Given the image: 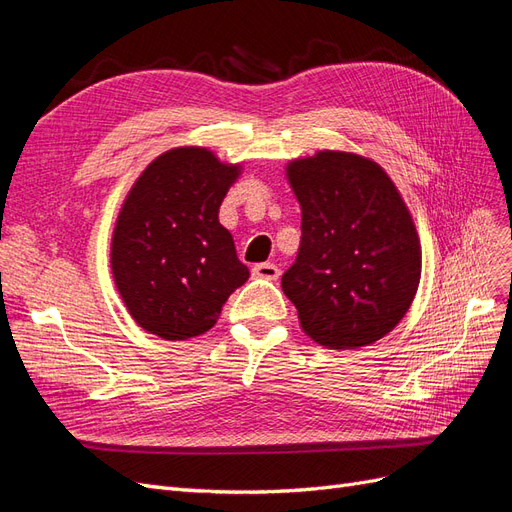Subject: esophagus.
Segmentation results:
<instances>
[{
	"label": "esophagus",
	"mask_w": 512,
	"mask_h": 512,
	"mask_svg": "<svg viewBox=\"0 0 512 512\" xmlns=\"http://www.w3.org/2000/svg\"><path fill=\"white\" fill-rule=\"evenodd\" d=\"M252 275L260 277V280H277V277H280V269H277L273 262H260V265L252 269Z\"/></svg>",
	"instance_id": "1"
}]
</instances>
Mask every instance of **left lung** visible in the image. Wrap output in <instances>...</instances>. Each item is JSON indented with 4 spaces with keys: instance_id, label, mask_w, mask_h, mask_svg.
Wrapping results in <instances>:
<instances>
[{
    "instance_id": "8db88e82",
    "label": "left lung",
    "mask_w": 512,
    "mask_h": 512,
    "mask_svg": "<svg viewBox=\"0 0 512 512\" xmlns=\"http://www.w3.org/2000/svg\"><path fill=\"white\" fill-rule=\"evenodd\" d=\"M301 247L282 275L305 335L331 350L369 346L406 316L421 282V239L397 185L374 160L318 151L288 162Z\"/></svg>"
}]
</instances>
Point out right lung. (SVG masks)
Returning <instances> with one entry per match:
<instances>
[{
    "instance_id": "1",
    "label": "right lung",
    "mask_w": 512,
    "mask_h": 512,
    "mask_svg": "<svg viewBox=\"0 0 512 512\" xmlns=\"http://www.w3.org/2000/svg\"><path fill=\"white\" fill-rule=\"evenodd\" d=\"M241 175L207 147H175L134 181L119 209L111 269L138 327L168 342L209 331L250 269L220 224V205Z\"/></svg>"
}]
</instances>
